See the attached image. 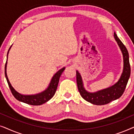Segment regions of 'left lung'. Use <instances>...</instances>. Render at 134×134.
<instances>
[{
  "label": "left lung",
  "mask_w": 134,
  "mask_h": 134,
  "mask_svg": "<svg viewBox=\"0 0 134 134\" xmlns=\"http://www.w3.org/2000/svg\"><path fill=\"white\" fill-rule=\"evenodd\" d=\"M114 37L121 52L123 55L124 69L121 76L116 83L114 85L99 91L96 93H88L84 89L81 76L78 71L76 72V80L79 91L84 99L91 104L98 105H102L107 104L112 100H116L120 98L123 94L127 85L130 74H131V66L129 63V53L125 46L119 39L116 34L114 33Z\"/></svg>",
  "instance_id": "obj_1"
}]
</instances>
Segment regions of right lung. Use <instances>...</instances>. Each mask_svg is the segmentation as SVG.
<instances>
[{"instance_id":"obj_1","label":"right lung","mask_w":134,"mask_h":134,"mask_svg":"<svg viewBox=\"0 0 134 134\" xmlns=\"http://www.w3.org/2000/svg\"><path fill=\"white\" fill-rule=\"evenodd\" d=\"M12 47V46H11ZM11 47L9 49L7 53V58H8V54L9 52V51L11 48ZM7 60L5 63V77H6L7 83L8 84L9 88H10L12 93L13 95L14 98L16 99L19 100V101L24 102L27 104H30V105H41L44 103L48 101L51 99V98L54 96V95L55 93V91L57 88V86L58 82H59V79L60 76L62 74V72H63V71L65 70V68H62L58 71L54 75L51 80L50 85H49V87L47 88V90H46L45 91H44L43 92H42L40 94H37L35 95H23L19 94V93L17 92L15 90H14L13 87L11 85L9 80L8 79L7 75Z\"/></svg>"}]
</instances>
